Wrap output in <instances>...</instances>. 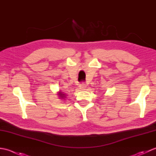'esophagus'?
Segmentation results:
<instances>
[{"label":"esophagus","instance_id":"34e87169","mask_svg":"<svg viewBox=\"0 0 156 156\" xmlns=\"http://www.w3.org/2000/svg\"><path fill=\"white\" fill-rule=\"evenodd\" d=\"M80 87V90H85V89L86 88H87V85H86L85 84H80V87Z\"/></svg>","mask_w":156,"mask_h":156}]
</instances>
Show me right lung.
Listing matches in <instances>:
<instances>
[{
  "instance_id": "1",
  "label": "right lung",
  "mask_w": 156,
  "mask_h": 156,
  "mask_svg": "<svg viewBox=\"0 0 156 156\" xmlns=\"http://www.w3.org/2000/svg\"><path fill=\"white\" fill-rule=\"evenodd\" d=\"M58 94L59 98H66V94L64 93V92L59 91V92H58Z\"/></svg>"
}]
</instances>
